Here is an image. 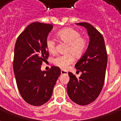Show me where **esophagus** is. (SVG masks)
Masks as SVG:
<instances>
[{"label": "esophagus", "instance_id": "1", "mask_svg": "<svg viewBox=\"0 0 121 121\" xmlns=\"http://www.w3.org/2000/svg\"><path fill=\"white\" fill-rule=\"evenodd\" d=\"M61 75H67L68 74V72H66L65 70H61Z\"/></svg>", "mask_w": 121, "mask_h": 121}]
</instances>
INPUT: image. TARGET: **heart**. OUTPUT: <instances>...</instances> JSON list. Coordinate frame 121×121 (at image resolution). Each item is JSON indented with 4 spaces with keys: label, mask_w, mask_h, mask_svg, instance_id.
<instances>
[{
    "label": "heart",
    "mask_w": 121,
    "mask_h": 121,
    "mask_svg": "<svg viewBox=\"0 0 121 121\" xmlns=\"http://www.w3.org/2000/svg\"><path fill=\"white\" fill-rule=\"evenodd\" d=\"M57 36L61 41L68 44L66 55H58L53 59V63L63 70H65L75 60L74 55L77 57L82 56L86 49L87 41L85 38L81 36L79 31L73 28H65L57 33ZM45 45L48 52L54 54L56 52V43L51 37H48Z\"/></svg>",
    "instance_id": "b5f03b06"
}]
</instances>
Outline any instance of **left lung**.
<instances>
[{
  "mask_svg": "<svg viewBox=\"0 0 121 121\" xmlns=\"http://www.w3.org/2000/svg\"><path fill=\"white\" fill-rule=\"evenodd\" d=\"M84 26L90 36L87 49L75 65L80 77L69 72L67 93L70 99L80 105L92 103L99 95L105 81L107 54L105 42L99 31L87 22L77 23Z\"/></svg>",
  "mask_w": 121,
  "mask_h": 121,
  "instance_id": "8db88e82",
  "label": "left lung"
}]
</instances>
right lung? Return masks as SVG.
I'll return each mask as SVG.
<instances>
[{
  "instance_id": "1",
  "label": "right lung",
  "mask_w": 121,
  "mask_h": 121,
  "mask_svg": "<svg viewBox=\"0 0 121 121\" xmlns=\"http://www.w3.org/2000/svg\"><path fill=\"white\" fill-rule=\"evenodd\" d=\"M52 29V24L33 22L20 34L15 44L13 69L18 90L22 99L34 106L50 99L61 73L58 66L41 70L43 61L49 56L45 41Z\"/></svg>"
}]
</instances>
